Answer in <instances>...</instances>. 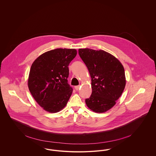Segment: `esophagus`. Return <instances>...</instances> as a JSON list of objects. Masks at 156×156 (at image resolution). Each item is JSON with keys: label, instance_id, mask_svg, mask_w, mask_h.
Segmentation results:
<instances>
[{"label": "esophagus", "instance_id": "obj_1", "mask_svg": "<svg viewBox=\"0 0 156 156\" xmlns=\"http://www.w3.org/2000/svg\"><path fill=\"white\" fill-rule=\"evenodd\" d=\"M80 85H77V86L75 87V90H78L79 89H80Z\"/></svg>", "mask_w": 156, "mask_h": 156}]
</instances>
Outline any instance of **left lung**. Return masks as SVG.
<instances>
[{"mask_svg": "<svg viewBox=\"0 0 156 156\" xmlns=\"http://www.w3.org/2000/svg\"><path fill=\"white\" fill-rule=\"evenodd\" d=\"M78 52L92 81V94L85 103L92 111L105 112L116 104L125 89L123 66L115 57L104 50L80 48Z\"/></svg>", "mask_w": 156, "mask_h": 156, "instance_id": "1", "label": "left lung"}]
</instances>
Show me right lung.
I'll use <instances>...</instances> for the list:
<instances>
[{"mask_svg": "<svg viewBox=\"0 0 156 156\" xmlns=\"http://www.w3.org/2000/svg\"><path fill=\"white\" fill-rule=\"evenodd\" d=\"M76 54L75 49L57 48L43 53L32 64L29 89L45 111L56 113L66 106L73 90L67 80L68 66Z\"/></svg>", "mask_w": 156, "mask_h": 156, "instance_id": "obj_1", "label": "right lung"}]
</instances>
